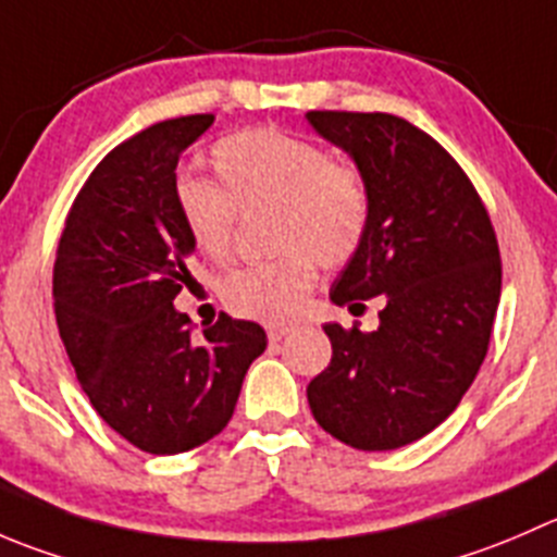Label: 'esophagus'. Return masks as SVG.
<instances>
[{
	"mask_svg": "<svg viewBox=\"0 0 557 557\" xmlns=\"http://www.w3.org/2000/svg\"><path fill=\"white\" fill-rule=\"evenodd\" d=\"M288 332H294V323H267L269 343H280Z\"/></svg>",
	"mask_w": 557,
	"mask_h": 557,
	"instance_id": "1",
	"label": "esophagus"
}]
</instances>
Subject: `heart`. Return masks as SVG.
Here are the masks:
<instances>
[{
    "label": "heart",
    "instance_id": "obj_1",
    "mask_svg": "<svg viewBox=\"0 0 557 557\" xmlns=\"http://www.w3.org/2000/svg\"><path fill=\"white\" fill-rule=\"evenodd\" d=\"M209 165L218 185L185 180L176 187L182 225L196 250L209 261H228L236 214L267 209V245L280 252L223 280L231 312L288 321L318 285V263L337 269L359 256L372 218L370 185L359 165L272 127L218 141Z\"/></svg>",
    "mask_w": 557,
    "mask_h": 557
}]
</instances>
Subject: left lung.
<instances>
[{"label": "left lung", "instance_id": "obj_1", "mask_svg": "<svg viewBox=\"0 0 557 557\" xmlns=\"http://www.w3.org/2000/svg\"><path fill=\"white\" fill-rule=\"evenodd\" d=\"M307 122L354 158L372 196L367 239L332 301L359 315L383 296L375 332L323 326L332 361L307 403L343 444L399 449L444 422L487 356L498 239L473 182L424 129L392 113L310 111Z\"/></svg>", "mask_w": 557, "mask_h": 557}]
</instances>
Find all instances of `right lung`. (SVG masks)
<instances>
[{
	"mask_svg": "<svg viewBox=\"0 0 557 557\" xmlns=\"http://www.w3.org/2000/svg\"><path fill=\"white\" fill-rule=\"evenodd\" d=\"M212 122L165 119L111 149L75 196L53 263L59 337L81 388L113 433L149 455L223 433L267 348L258 323L225 312L196 339L174 307L196 250L176 207V163Z\"/></svg>",
	"mask_w": 557,
	"mask_h": 557,
	"instance_id": "1",
	"label": "right lung"
}]
</instances>
